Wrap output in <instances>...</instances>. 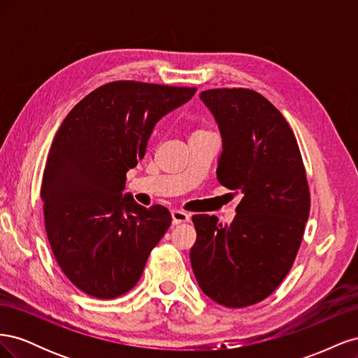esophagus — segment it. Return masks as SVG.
<instances>
[{
    "label": "esophagus",
    "mask_w": 358,
    "mask_h": 358,
    "mask_svg": "<svg viewBox=\"0 0 358 358\" xmlns=\"http://www.w3.org/2000/svg\"><path fill=\"white\" fill-rule=\"evenodd\" d=\"M171 220H173V224L188 222L191 220V215L187 213V212H182V210H173L171 212Z\"/></svg>",
    "instance_id": "1"
}]
</instances>
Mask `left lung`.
<instances>
[{
    "mask_svg": "<svg viewBox=\"0 0 358 358\" xmlns=\"http://www.w3.org/2000/svg\"><path fill=\"white\" fill-rule=\"evenodd\" d=\"M200 100L222 138L216 178L242 200L230 224L192 216V272L213 301L251 306L272 294L294 263L310 209L306 171L285 117L262 94L209 90Z\"/></svg>",
    "mask_w": 358,
    "mask_h": 358,
    "instance_id": "left-lung-1",
    "label": "left lung"
}]
</instances>
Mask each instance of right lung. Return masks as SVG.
Instances as JSON below:
<instances>
[{"label": "right lung", "mask_w": 358, "mask_h": 358, "mask_svg": "<svg viewBox=\"0 0 358 358\" xmlns=\"http://www.w3.org/2000/svg\"><path fill=\"white\" fill-rule=\"evenodd\" d=\"M196 88L112 82L76 104L53 138L41 200L50 248L71 282L96 299L131 289L171 224L162 206L146 209L124 194L161 117Z\"/></svg>", "instance_id": "add662e5"}]
</instances>
